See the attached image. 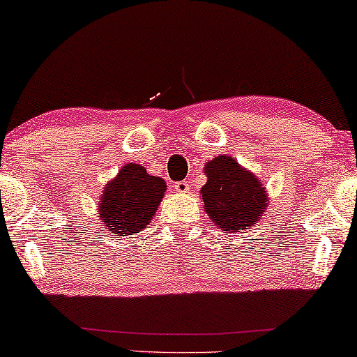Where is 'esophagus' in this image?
I'll return each mask as SVG.
<instances>
[{"instance_id":"obj_1","label":"esophagus","mask_w":357,"mask_h":357,"mask_svg":"<svg viewBox=\"0 0 357 357\" xmlns=\"http://www.w3.org/2000/svg\"><path fill=\"white\" fill-rule=\"evenodd\" d=\"M174 189H176V192L178 194H188L189 190H190V185L185 183V181H179V183H176L173 185Z\"/></svg>"}]
</instances>
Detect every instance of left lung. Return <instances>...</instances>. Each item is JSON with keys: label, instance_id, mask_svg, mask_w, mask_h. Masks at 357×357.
Masks as SVG:
<instances>
[{"label": "left lung", "instance_id": "left-lung-1", "mask_svg": "<svg viewBox=\"0 0 357 357\" xmlns=\"http://www.w3.org/2000/svg\"><path fill=\"white\" fill-rule=\"evenodd\" d=\"M206 183L200 189L204 210L227 232H242L264 216L269 197L263 181L231 155H218L205 163Z\"/></svg>", "mask_w": 357, "mask_h": 357}]
</instances>
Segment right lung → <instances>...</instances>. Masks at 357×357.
I'll return each mask as SVG.
<instances>
[{
    "label": "right lung",
    "mask_w": 357,
    "mask_h": 357,
    "mask_svg": "<svg viewBox=\"0 0 357 357\" xmlns=\"http://www.w3.org/2000/svg\"><path fill=\"white\" fill-rule=\"evenodd\" d=\"M167 190L165 179L144 167L126 163L110 179L98 200V216L110 234L132 236L149 226Z\"/></svg>",
    "instance_id": "add662e5"
}]
</instances>
